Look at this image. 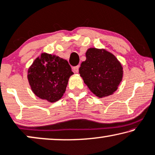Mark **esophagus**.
<instances>
[{
    "mask_svg": "<svg viewBox=\"0 0 155 155\" xmlns=\"http://www.w3.org/2000/svg\"><path fill=\"white\" fill-rule=\"evenodd\" d=\"M79 66H76V67H73V71L75 73H78L79 72Z\"/></svg>",
    "mask_w": 155,
    "mask_h": 155,
    "instance_id": "34e87169",
    "label": "esophagus"
}]
</instances>
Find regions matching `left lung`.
Instances as JSON below:
<instances>
[{"mask_svg":"<svg viewBox=\"0 0 155 155\" xmlns=\"http://www.w3.org/2000/svg\"><path fill=\"white\" fill-rule=\"evenodd\" d=\"M79 74L91 91L98 98L112 95L122 81L123 70L114 54L105 49L89 48Z\"/></svg>","mask_w":155,"mask_h":155,"instance_id":"1","label":"left lung"}]
</instances>
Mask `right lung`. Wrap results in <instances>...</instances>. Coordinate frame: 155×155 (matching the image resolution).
<instances>
[{"label": "right lung", "instance_id": "obj_1", "mask_svg": "<svg viewBox=\"0 0 155 155\" xmlns=\"http://www.w3.org/2000/svg\"><path fill=\"white\" fill-rule=\"evenodd\" d=\"M73 74L67 60L43 52L29 67L28 79L31 90L38 98L54 103L63 96Z\"/></svg>", "mask_w": 155, "mask_h": 155}]
</instances>
